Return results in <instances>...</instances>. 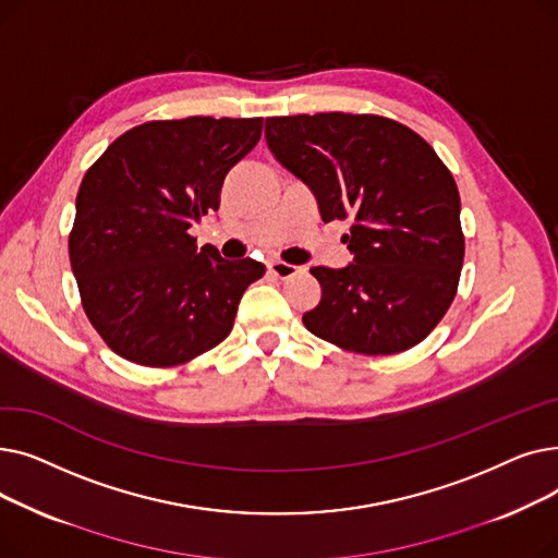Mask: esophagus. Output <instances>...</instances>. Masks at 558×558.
Returning a JSON list of instances; mask_svg holds the SVG:
<instances>
[{"instance_id": "esophagus-1", "label": "esophagus", "mask_w": 558, "mask_h": 558, "mask_svg": "<svg viewBox=\"0 0 558 558\" xmlns=\"http://www.w3.org/2000/svg\"><path fill=\"white\" fill-rule=\"evenodd\" d=\"M267 269H269L274 276H278L280 280H284V278H291V276H296V274H301V271H303L301 267H296V264L280 262V259H271V262L267 264Z\"/></svg>"}]
</instances>
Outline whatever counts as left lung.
<instances>
[{"instance_id":"1","label":"left lung","mask_w":558,"mask_h":558,"mask_svg":"<svg viewBox=\"0 0 558 558\" xmlns=\"http://www.w3.org/2000/svg\"><path fill=\"white\" fill-rule=\"evenodd\" d=\"M274 158L316 198L320 219H350L353 262L314 267L320 301L305 328L362 355L421 343L454 301L463 264L461 201L432 146L387 117H269Z\"/></svg>"}]
</instances>
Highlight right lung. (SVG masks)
Listing matches in <instances>:
<instances>
[{"instance_id":"add662e5","label":"right lung","mask_w":558,"mask_h":558,"mask_svg":"<svg viewBox=\"0 0 558 558\" xmlns=\"http://www.w3.org/2000/svg\"><path fill=\"white\" fill-rule=\"evenodd\" d=\"M259 135V117L149 122L83 175L70 262L87 318L120 357L175 366L230 335L264 264L198 251L187 230L219 210L226 175Z\"/></svg>"}]
</instances>
